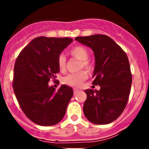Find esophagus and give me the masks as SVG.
<instances>
[{
    "label": "esophagus",
    "instance_id": "1",
    "mask_svg": "<svg viewBox=\"0 0 149 149\" xmlns=\"http://www.w3.org/2000/svg\"><path fill=\"white\" fill-rule=\"evenodd\" d=\"M78 92H79V90L76 89V88H74V89H73V93H74V94H76Z\"/></svg>",
    "mask_w": 149,
    "mask_h": 149
}]
</instances>
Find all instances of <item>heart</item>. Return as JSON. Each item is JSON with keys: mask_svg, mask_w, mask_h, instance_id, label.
<instances>
[{"mask_svg": "<svg viewBox=\"0 0 149 149\" xmlns=\"http://www.w3.org/2000/svg\"><path fill=\"white\" fill-rule=\"evenodd\" d=\"M70 53L72 56L75 57L76 58L81 61L80 68H84L86 69L87 70H91L92 68L91 64L88 61V58L89 57V52L87 50L86 48L82 46L75 47L74 48L70 51ZM58 65L61 71H64L65 69L66 65V58L63 54H61L58 57ZM88 78V74L84 70H81L78 73H70L67 75L63 79L64 83L67 85L72 87H80L81 84L86 79Z\"/></svg>", "mask_w": 149, "mask_h": 149, "instance_id": "1", "label": "heart"}]
</instances>
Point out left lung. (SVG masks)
I'll use <instances>...</instances> for the list:
<instances>
[{
    "mask_svg": "<svg viewBox=\"0 0 149 149\" xmlns=\"http://www.w3.org/2000/svg\"><path fill=\"white\" fill-rule=\"evenodd\" d=\"M75 40L94 51L92 84L100 86V91H84L87 96L84 115L94 124H109L123 113L128 101L132 84L128 58L120 47L104 34L77 37Z\"/></svg>",
    "mask_w": 149,
    "mask_h": 149,
    "instance_id": "obj_1",
    "label": "left lung"
}]
</instances>
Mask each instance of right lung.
<instances>
[{
    "instance_id": "add662e5",
    "label": "right lung",
    "mask_w": 149,
    "mask_h": 149,
    "mask_svg": "<svg viewBox=\"0 0 149 149\" xmlns=\"http://www.w3.org/2000/svg\"><path fill=\"white\" fill-rule=\"evenodd\" d=\"M73 42L70 38L38 37L31 40L16 58L13 88L17 101L30 120L42 126L54 125L65 115L73 95L70 86L58 91L49 86L50 79L59 73L58 59Z\"/></svg>"
}]
</instances>
